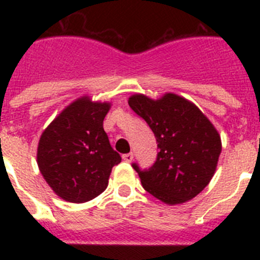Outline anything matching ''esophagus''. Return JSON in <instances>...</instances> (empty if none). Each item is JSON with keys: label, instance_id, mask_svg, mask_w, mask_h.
I'll use <instances>...</instances> for the list:
<instances>
[{"label": "esophagus", "instance_id": "obj_1", "mask_svg": "<svg viewBox=\"0 0 260 260\" xmlns=\"http://www.w3.org/2000/svg\"><path fill=\"white\" fill-rule=\"evenodd\" d=\"M122 158H123V160H125V161L132 162L133 160H134V153H133V152L125 153V155H122Z\"/></svg>", "mask_w": 260, "mask_h": 260}]
</instances>
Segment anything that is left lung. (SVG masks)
<instances>
[{"instance_id": "left-lung-1", "label": "left lung", "mask_w": 260, "mask_h": 260, "mask_svg": "<svg viewBox=\"0 0 260 260\" xmlns=\"http://www.w3.org/2000/svg\"><path fill=\"white\" fill-rule=\"evenodd\" d=\"M128 105L148 123L157 142L152 167L142 171L133 164L144 190L167 204L197 197L210 183L221 153V139L210 119L176 93L158 100L137 93Z\"/></svg>"}]
</instances>
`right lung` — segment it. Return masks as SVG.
<instances>
[{"label":"right lung","mask_w":260,"mask_h":260,"mask_svg":"<svg viewBox=\"0 0 260 260\" xmlns=\"http://www.w3.org/2000/svg\"><path fill=\"white\" fill-rule=\"evenodd\" d=\"M109 108V103L80 98L41 134L39 169L53 191L65 201L84 203L96 198L107 189L112 168L121 162L103 127Z\"/></svg>","instance_id":"add662e5"}]
</instances>
